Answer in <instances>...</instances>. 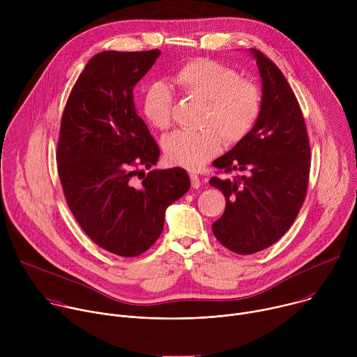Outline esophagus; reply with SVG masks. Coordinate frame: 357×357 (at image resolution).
I'll use <instances>...</instances> for the list:
<instances>
[{"label":"esophagus","instance_id":"1","mask_svg":"<svg viewBox=\"0 0 357 357\" xmlns=\"http://www.w3.org/2000/svg\"><path fill=\"white\" fill-rule=\"evenodd\" d=\"M190 182H192V188L193 189H197L202 185V181H200V178L196 174H190Z\"/></svg>","mask_w":357,"mask_h":357}]
</instances>
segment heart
I'll return each instance as SVG.
<instances>
[{
    "label": "heart",
    "mask_w": 357,
    "mask_h": 357,
    "mask_svg": "<svg viewBox=\"0 0 357 357\" xmlns=\"http://www.w3.org/2000/svg\"><path fill=\"white\" fill-rule=\"evenodd\" d=\"M186 96L206 103L202 131H176L164 139V152L172 165L199 169L209 162L227 144L241 141L256 126L263 97L260 87L240 73L209 59H195L183 65L172 79ZM174 96L171 89L155 82L142 91L141 110L145 120L158 130H167L172 121Z\"/></svg>",
    "instance_id": "1"
}]
</instances>
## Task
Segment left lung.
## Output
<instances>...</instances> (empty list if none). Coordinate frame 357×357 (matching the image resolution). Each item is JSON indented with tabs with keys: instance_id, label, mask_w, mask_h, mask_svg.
<instances>
[{
	"instance_id": "left-lung-1",
	"label": "left lung",
	"mask_w": 357,
	"mask_h": 357,
	"mask_svg": "<svg viewBox=\"0 0 357 357\" xmlns=\"http://www.w3.org/2000/svg\"><path fill=\"white\" fill-rule=\"evenodd\" d=\"M261 77V113L252 130L213 167L243 172L211 178L226 209L212 225L230 251L252 254L280 240L294 223L308 189L311 148L298 100L282 72L260 50L250 49Z\"/></svg>"
}]
</instances>
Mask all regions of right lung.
Instances as JSON below:
<instances>
[{"label":"right lung","mask_w":357,"mask_h":357,"mask_svg":"<svg viewBox=\"0 0 357 357\" xmlns=\"http://www.w3.org/2000/svg\"><path fill=\"white\" fill-rule=\"evenodd\" d=\"M160 55L158 49L94 55L62 116L56 161L69 209L98 247L121 257L157 241L167 208L190 188L182 168L144 172L158 162L160 148L137 114L132 90Z\"/></svg>","instance_id":"right-lung-1"}]
</instances>
